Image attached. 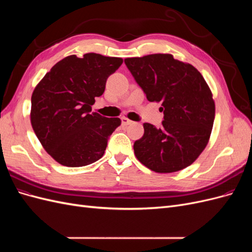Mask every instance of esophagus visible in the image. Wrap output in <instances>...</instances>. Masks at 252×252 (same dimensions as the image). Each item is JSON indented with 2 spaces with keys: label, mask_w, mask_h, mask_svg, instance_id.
<instances>
[{
  "label": "esophagus",
  "mask_w": 252,
  "mask_h": 252,
  "mask_svg": "<svg viewBox=\"0 0 252 252\" xmlns=\"http://www.w3.org/2000/svg\"><path fill=\"white\" fill-rule=\"evenodd\" d=\"M121 122H122V125H123V126H127V125L132 124V121L128 120L127 118H122V119H121Z\"/></svg>",
  "instance_id": "esophagus-1"
}]
</instances>
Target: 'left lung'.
<instances>
[{
  "mask_svg": "<svg viewBox=\"0 0 252 252\" xmlns=\"http://www.w3.org/2000/svg\"><path fill=\"white\" fill-rule=\"evenodd\" d=\"M128 70L149 102H162L159 127L144 123L134 155L147 168L174 172L191 165L208 143L216 106L203 75L171 55L125 59Z\"/></svg>",
  "mask_w": 252,
  "mask_h": 252,
  "instance_id": "1",
  "label": "left lung"
}]
</instances>
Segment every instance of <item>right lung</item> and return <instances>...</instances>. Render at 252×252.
Wrapping results in <instances>:
<instances>
[{"label":"right lung","mask_w":252,"mask_h":252,"mask_svg":"<svg viewBox=\"0 0 252 252\" xmlns=\"http://www.w3.org/2000/svg\"><path fill=\"white\" fill-rule=\"evenodd\" d=\"M123 59L86 53L60 61L32 96V125L44 149L61 165L82 167L103 156L119 118L91 112L96 96Z\"/></svg>","instance_id":"1"}]
</instances>
